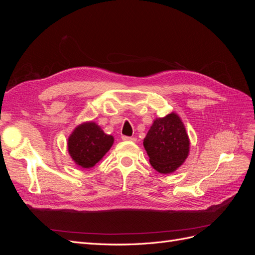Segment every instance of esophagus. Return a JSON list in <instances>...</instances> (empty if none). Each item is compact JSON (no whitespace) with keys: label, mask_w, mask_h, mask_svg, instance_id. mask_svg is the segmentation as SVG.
<instances>
[{"label":"esophagus","mask_w":255,"mask_h":255,"mask_svg":"<svg viewBox=\"0 0 255 255\" xmlns=\"http://www.w3.org/2000/svg\"><path fill=\"white\" fill-rule=\"evenodd\" d=\"M122 139L126 141H136V138L129 137V136H122Z\"/></svg>","instance_id":"34e87169"}]
</instances>
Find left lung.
Returning a JSON list of instances; mask_svg holds the SVG:
<instances>
[{
    "instance_id": "obj_1",
    "label": "left lung",
    "mask_w": 255,
    "mask_h": 255,
    "mask_svg": "<svg viewBox=\"0 0 255 255\" xmlns=\"http://www.w3.org/2000/svg\"><path fill=\"white\" fill-rule=\"evenodd\" d=\"M143 146L151 166L159 173H172L189 155L190 141L184 123L176 113L154 119Z\"/></svg>"
}]
</instances>
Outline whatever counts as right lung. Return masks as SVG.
<instances>
[{"label": "right lung", "mask_w": 255, "mask_h": 255, "mask_svg": "<svg viewBox=\"0 0 255 255\" xmlns=\"http://www.w3.org/2000/svg\"><path fill=\"white\" fill-rule=\"evenodd\" d=\"M114 143V137L107 135L94 121L76 127L68 137V152L72 160L82 168H92L103 158Z\"/></svg>", "instance_id": "obj_1"}]
</instances>
